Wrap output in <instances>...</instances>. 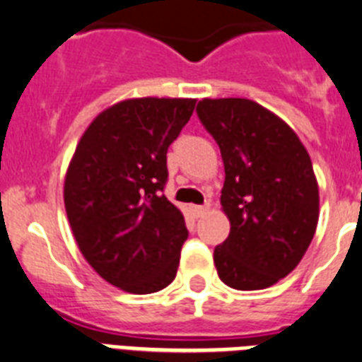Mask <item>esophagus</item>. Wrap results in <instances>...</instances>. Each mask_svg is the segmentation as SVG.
<instances>
[{
	"instance_id": "34e87169",
	"label": "esophagus",
	"mask_w": 362,
	"mask_h": 362,
	"mask_svg": "<svg viewBox=\"0 0 362 362\" xmlns=\"http://www.w3.org/2000/svg\"><path fill=\"white\" fill-rule=\"evenodd\" d=\"M206 211H208V204H204V206H191V214H193L195 217L204 216Z\"/></svg>"
}]
</instances>
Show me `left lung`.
<instances>
[{
    "label": "left lung",
    "mask_w": 362,
    "mask_h": 362,
    "mask_svg": "<svg viewBox=\"0 0 362 362\" xmlns=\"http://www.w3.org/2000/svg\"><path fill=\"white\" fill-rule=\"evenodd\" d=\"M197 115L225 163L230 232L214 251L217 275L236 290L272 286L301 262L318 225L310 156L283 119L252 100L204 98Z\"/></svg>",
    "instance_id": "obj_1"
}]
</instances>
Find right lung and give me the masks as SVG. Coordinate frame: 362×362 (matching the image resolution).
I'll return each mask as SVG.
<instances>
[{"label": "right lung", "instance_id": "right-lung-1", "mask_svg": "<svg viewBox=\"0 0 362 362\" xmlns=\"http://www.w3.org/2000/svg\"><path fill=\"white\" fill-rule=\"evenodd\" d=\"M193 98H132L81 135L64 176V208L78 247L113 286L152 293L175 281L187 240L167 201V148L195 110Z\"/></svg>", "mask_w": 362, "mask_h": 362}]
</instances>
